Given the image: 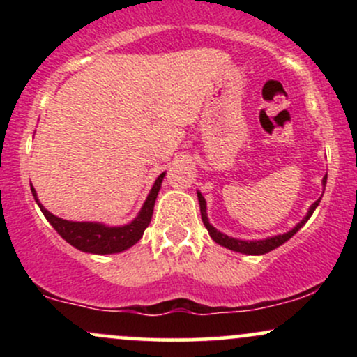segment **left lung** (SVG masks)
<instances>
[{
	"mask_svg": "<svg viewBox=\"0 0 357 357\" xmlns=\"http://www.w3.org/2000/svg\"><path fill=\"white\" fill-rule=\"evenodd\" d=\"M327 183V176H324L322 179V184L326 186ZM198 202H199V210H202V220L204 223V227H206L208 233H210V236L213 240L216 241V243L221 245V247L228 248V250H233V252H240V253H247V255H264V253H268L272 252V250H275L277 247H280V245H284L287 240L292 238L296 233L301 230L302 227L305 225V221L312 216V213L315 208L319 206V203H321V198L315 202L312 206L309 208V213L305 215V218L301 221V223H297V227H294L292 230L284 233V235H277V236H270V238H265V240H253V241H248V240H236V238H231V236H227L223 235V233L216 230L215 227H211V223L208 221V216H206V202H204L203 195L202 192H198Z\"/></svg>",
	"mask_w": 357,
	"mask_h": 357,
	"instance_id": "left-lung-1",
	"label": "left lung"
}]
</instances>
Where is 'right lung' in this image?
<instances>
[{
    "mask_svg": "<svg viewBox=\"0 0 357 357\" xmlns=\"http://www.w3.org/2000/svg\"><path fill=\"white\" fill-rule=\"evenodd\" d=\"M165 174L166 173L158 176L153 190L147 195V199L142 204L141 211H139L137 218H134V221H130L129 225H124V227H105L102 223H90V221L61 220L59 216L52 215L48 210H45L42 203L36 198V191L33 186H31V192H33L35 202L38 203L45 218L50 221L52 227L55 228L56 233L67 243L82 250V252L96 253V255H109V253H119L130 248L144 235V230L149 227L151 218H153L154 203L155 198H158L159 190H161Z\"/></svg>",
    "mask_w": 357,
    "mask_h": 357,
    "instance_id": "1",
    "label": "right lung"
}]
</instances>
